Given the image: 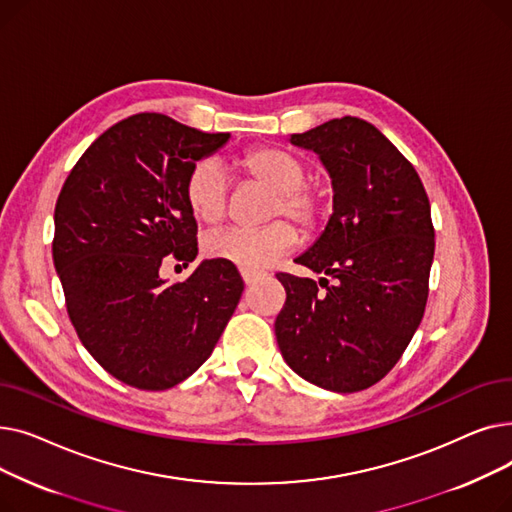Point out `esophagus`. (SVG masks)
I'll list each match as a JSON object with an SVG mask.
<instances>
[{
  "label": "esophagus",
  "mask_w": 512,
  "mask_h": 512,
  "mask_svg": "<svg viewBox=\"0 0 512 512\" xmlns=\"http://www.w3.org/2000/svg\"><path fill=\"white\" fill-rule=\"evenodd\" d=\"M261 278H263V274H259V272H242V280H245L247 286L257 284Z\"/></svg>",
  "instance_id": "esophagus-1"
}]
</instances>
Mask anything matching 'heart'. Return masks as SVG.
<instances>
[{"label":"heart","mask_w":512,"mask_h":512,"mask_svg":"<svg viewBox=\"0 0 512 512\" xmlns=\"http://www.w3.org/2000/svg\"><path fill=\"white\" fill-rule=\"evenodd\" d=\"M232 168L245 180L270 191L263 220H274L255 230L226 228L211 232L203 240L209 259L232 263L245 272H259L288 253L297 232L276 218H288L303 232H315L326 220L328 193L307 182L309 166L299 155L276 145H257L234 157ZM184 199L188 209L203 224L224 220L230 201V180L224 168L213 159H199L184 180Z\"/></svg>","instance_id":"b5f03b06"}]
</instances>
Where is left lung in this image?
<instances>
[{"label": "left lung", "instance_id": "8db88e82", "mask_svg": "<svg viewBox=\"0 0 512 512\" xmlns=\"http://www.w3.org/2000/svg\"><path fill=\"white\" fill-rule=\"evenodd\" d=\"M290 143L324 161L334 213L297 259L326 278L278 274V346L307 382L359 392L398 363L423 319L436 249L429 199L411 161L361 118L330 120Z\"/></svg>", "mask_w": 512, "mask_h": 512}]
</instances>
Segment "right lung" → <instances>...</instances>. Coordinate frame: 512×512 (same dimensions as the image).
I'll use <instances>...</instances> for the list:
<instances>
[{
    "label": "right lung",
    "mask_w": 512,
    "mask_h": 512,
    "mask_svg": "<svg viewBox=\"0 0 512 512\" xmlns=\"http://www.w3.org/2000/svg\"><path fill=\"white\" fill-rule=\"evenodd\" d=\"M228 139L164 114L130 116L80 155L60 191L51 251L68 317L91 357L132 388L168 390L195 373L245 290L218 259L182 282L159 276L197 257L184 180Z\"/></svg>",
    "instance_id": "add662e5"
}]
</instances>
